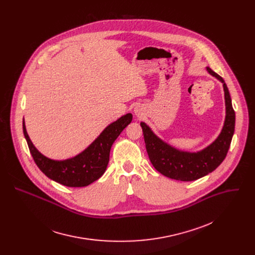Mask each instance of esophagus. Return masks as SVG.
<instances>
[{
  "instance_id": "34e87169",
  "label": "esophagus",
  "mask_w": 255,
  "mask_h": 255,
  "mask_svg": "<svg viewBox=\"0 0 255 255\" xmlns=\"http://www.w3.org/2000/svg\"><path fill=\"white\" fill-rule=\"evenodd\" d=\"M135 111V115H137V116H139L141 113H140V110L139 109H136L134 110Z\"/></svg>"
}]
</instances>
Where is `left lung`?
Listing matches in <instances>:
<instances>
[{
  "mask_svg": "<svg viewBox=\"0 0 255 255\" xmlns=\"http://www.w3.org/2000/svg\"><path fill=\"white\" fill-rule=\"evenodd\" d=\"M207 72L223 83L226 102V119L223 129L216 140L198 152H185L172 147L156 136L145 123L142 128L146 150L153 167L162 175L182 182L198 180L213 172L224 161L231 145L235 131L236 114L232 99L224 79L207 68Z\"/></svg>",
  "mask_w": 255,
  "mask_h": 255,
  "instance_id": "obj_1",
  "label": "left lung"
}]
</instances>
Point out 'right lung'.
<instances>
[{"label":"right lung","mask_w":255,"mask_h":255,"mask_svg":"<svg viewBox=\"0 0 255 255\" xmlns=\"http://www.w3.org/2000/svg\"><path fill=\"white\" fill-rule=\"evenodd\" d=\"M131 120V114L121 117L109 125L84 151L73 158L63 161L49 159L37 150L27 134L24 120L22 128L38 168L55 182L70 187H81L97 181L104 174L109 163L111 147Z\"/></svg>","instance_id":"1"}]
</instances>
